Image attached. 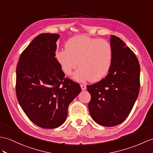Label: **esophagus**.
Listing matches in <instances>:
<instances>
[{"mask_svg": "<svg viewBox=\"0 0 153 153\" xmlns=\"http://www.w3.org/2000/svg\"><path fill=\"white\" fill-rule=\"evenodd\" d=\"M80 87H81V89H82V91L85 90V89H86V88H87L86 85H84V84H80Z\"/></svg>", "mask_w": 153, "mask_h": 153, "instance_id": "34e87169", "label": "esophagus"}]
</instances>
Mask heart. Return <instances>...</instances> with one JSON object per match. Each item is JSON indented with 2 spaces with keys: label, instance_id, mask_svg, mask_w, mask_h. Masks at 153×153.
<instances>
[{
  "label": "heart",
  "instance_id": "b5f03b06",
  "mask_svg": "<svg viewBox=\"0 0 153 153\" xmlns=\"http://www.w3.org/2000/svg\"><path fill=\"white\" fill-rule=\"evenodd\" d=\"M56 59L63 72L68 75L76 69L79 62L80 68L73 75L76 81L97 82L110 72L113 50L106 40L80 35L69 39L65 44V49L56 54Z\"/></svg>",
  "mask_w": 153,
  "mask_h": 153
}]
</instances>
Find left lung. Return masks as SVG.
Segmentation results:
<instances>
[{"label": "left lung", "instance_id": "obj_1", "mask_svg": "<svg viewBox=\"0 0 153 153\" xmlns=\"http://www.w3.org/2000/svg\"><path fill=\"white\" fill-rule=\"evenodd\" d=\"M111 69L105 79L87 89L91 95L89 114L104 126L121 124L128 117L139 94L140 67L134 53L118 37L111 35Z\"/></svg>", "mask_w": 153, "mask_h": 153}]
</instances>
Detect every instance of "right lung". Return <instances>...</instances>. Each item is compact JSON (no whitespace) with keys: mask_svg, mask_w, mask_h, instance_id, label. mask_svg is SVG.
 <instances>
[{"mask_svg":"<svg viewBox=\"0 0 153 153\" xmlns=\"http://www.w3.org/2000/svg\"><path fill=\"white\" fill-rule=\"evenodd\" d=\"M57 33H41L21 54L16 69V94L27 117L43 128L61 126L69 104L81 91L55 58Z\"/></svg>","mask_w":153,"mask_h":153,"instance_id":"add662e5","label":"right lung"}]
</instances>
